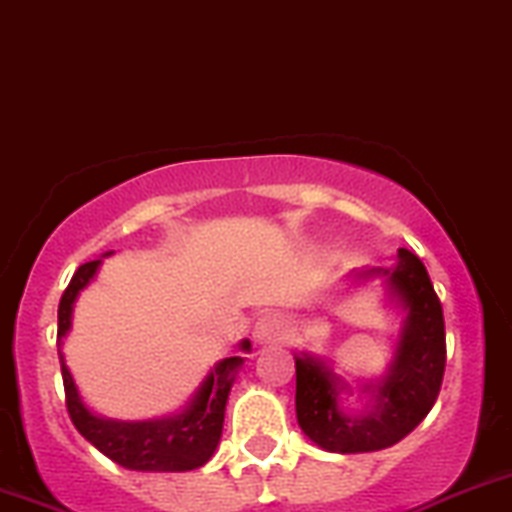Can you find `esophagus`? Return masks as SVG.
Returning a JSON list of instances; mask_svg holds the SVG:
<instances>
[{"instance_id": "obj_1", "label": "esophagus", "mask_w": 512, "mask_h": 512, "mask_svg": "<svg viewBox=\"0 0 512 512\" xmlns=\"http://www.w3.org/2000/svg\"><path fill=\"white\" fill-rule=\"evenodd\" d=\"M285 332V322L277 314H262L252 327V339H255V344H275L285 339Z\"/></svg>"}]
</instances>
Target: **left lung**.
I'll return each mask as SVG.
<instances>
[{
    "label": "left lung",
    "instance_id": "obj_1",
    "mask_svg": "<svg viewBox=\"0 0 512 512\" xmlns=\"http://www.w3.org/2000/svg\"><path fill=\"white\" fill-rule=\"evenodd\" d=\"M376 277L396 309L399 332L384 374L359 384V411L344 406L354 391L334 371L332 359L307 349L294 352L297 423L314 446L329 453H369L394 446L426 418L441 391L446 332L426 267L414 252L399 247L394 265L361 267L349 275V282L364 287Z\"/></svg>",
    "mask_w": 512,
    "mask_h": 512
}]
</instances>
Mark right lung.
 <instances>
[{
  "instance_id": "add662e5",
  "label": "right lung",
  "mask_w": 512,
  "mask_h": 512,
  "mask_svg": "<svg viewBox=\"0 0 512 512\" xmlns=\"http://www.w3.org/2000/svg\"><path fill=\"white\" fill-rule=\"evenodd\" d=\"M108 255L113 252H103L101 257ZM101 262L103 260H94L81 265L59 302V339L56 344H59L66 409H69L71 421L91 446H96L103 456L128 471L183 473L205 466L213 458L220 436H223L227 396L235 384L237 371L245 364V356L220 359L208 371L203 384L195 389V394L185 401V406L168 416L146 418V421H118V418L96 414L81 396L61 347H64V337L71 332L76 299L94 282ZM237 349L250 354V339H242Z\"/></svg>"
}]
</instances>
